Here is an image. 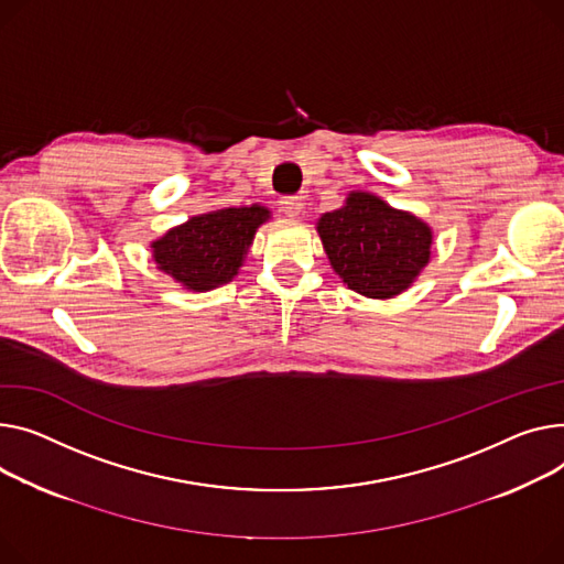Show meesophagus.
Instances as JSON below:
<instances>
[{
	"label": "esophagus",
	"mask_w": 564,
	"mask_h": 564,
	"mask_svg": "<svg viewBox=\"0 0 564 564\" xmlns=\"http://www.w3.org/2000/svg\"><path fill=\"white\" fill-rule=\"evenodd\" d=\"M279 206H281L285 217H299V215H302V210H304V199L302 197H283L279 202Z\"/></svg>",
	"instance_id": "esophagus-1"
}]
</instances>
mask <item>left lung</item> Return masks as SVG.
I'll use <instances>...</instances> for the list:
<instances>
[{
    "instance_id": "left-lung-1",
    "label": "left lung",
    "mask_w": 564,
    "mask_h": 564,
    "mask_svg": "<svg viewBox=\"0 0 564 564\" xmlns=\"http://www.w3.org/2000/svg\"><path fill=\"white\" fill-rule=\"evenodd\" d=\"M317 234L333 272L369 299L405 292L431 260L429 224L365 191H351L340 208L324 213Z\"/></svg>"
}]
</instances>
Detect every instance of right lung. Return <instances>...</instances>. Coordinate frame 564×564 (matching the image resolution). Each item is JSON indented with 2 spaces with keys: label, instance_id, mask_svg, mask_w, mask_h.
<instances>
[{
  "label": "right lung",
  "instance_id": "right-lung-1",
  "mask_svg": "<svg viewBox=\"0 0 564 564\" xmlns=\"http://www.w3.org/2000/svg\"><path fill=\"white\" fill-rule=\"evenodd\" d=\"M270 217L260 204L195 215L149 242L152 260L183 290L210 292L238 276L256 231Z\"/></svg>",
  "mask_w": 564,
  "mask_h": 564
}]
</instances>
